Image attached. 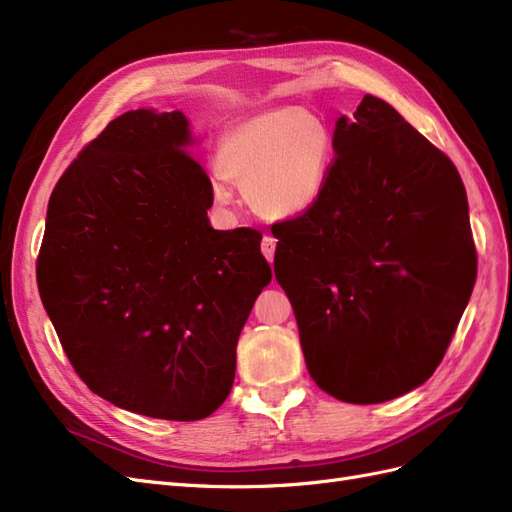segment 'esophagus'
<instances>
[{
    "label": "esophagus",
    "instance_id": "esophagus-1",
    "mask_svg": "<svg viewBox=\"0 0 512 512\" xmlns=\"http://www.w3.org/2000/svg\"><path fill=\"white\" fill-rule=\"evenodd\" d=\"M260 250H262V254H265V258H267L269 262H273V256H275V239H273V237H265V239H262Z\"/></svg>",
    "mask_w": 512,
    "mask_h": 512
}]
</instances>
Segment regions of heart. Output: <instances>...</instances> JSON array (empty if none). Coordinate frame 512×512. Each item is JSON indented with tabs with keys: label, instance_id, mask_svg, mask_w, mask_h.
Masks as SVG:
<instances>
[{
	"label": "heart",
	"instance_id": "1",
	"mask_svg": "<svg viewBox=\"0 0 512 512\" xmlns=\"http://www.w3.org/2000/svg\"><path fill=\"white\" fill-rule=\"evenodd\" d=\"M209 185L215 205L230 207L239 183L250 207L271 220L299 218L318 205L331 173L333 136L318 113L273 106L245 117L220 136Z\"/></svg>",
	"mask_w": 512,
	"mask_h": 512
}]
</instances>
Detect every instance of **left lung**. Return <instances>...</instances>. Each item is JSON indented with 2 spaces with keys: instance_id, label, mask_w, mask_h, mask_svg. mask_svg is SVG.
<instances>
[{
  "instance_id": "obj_1",
  "label": "left lung",
  "mask_w": 512,
  "mask_h": 512,
  "mask_svg": "<svg viewBox=\"0 0 512 512\" xmlns=\"http://www.w3.org/2000/svg\"><path fill=\"white\" fill-rule=\"evenodd\" d=\"M314 209L271 228L273 271L309 376L348 404H382L431 378L476 280L455 164L391 104L365 96L333 132Z\"/></svg>"
}]
</instances>
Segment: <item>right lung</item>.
Masks as SVG:
<instances>
[{"label":"right lung","mask_w":512,"mask_h":512,"mask_svg":"<svg viewBox=\"0 0 512 512\" xmlns=\"http://www.w3.org/2000/svg\"><path fill=\"white\" fill-rule=\"evenodd\" d=\"M181 111L138 108L91 141L49 200L38 290L72 367L113 406L200 421L235 382L271 267L254 228L215 230Z\"/></svg>","instance_id":"right-lung-1"}]
</instances>
